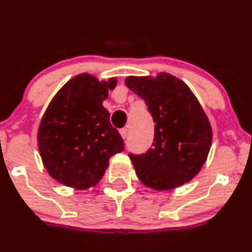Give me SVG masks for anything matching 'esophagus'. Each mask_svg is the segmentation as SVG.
Returning <instances> with one entry per match:
<instances>
[{"instance_id": "esophagus-1", "label": "esophagus", "mask_w": 252, "mask_h": 252, "mask_svg": "<svg viewBox=\"0 0 252 252\" xmlns=\"http://www.w3.org/2000/svg\"><path fill=\"white\" fill-rule=\"evenodd\" d=\"M119 133H121L122 138H123V139H126V138H128V135H129V130H128V128H123V129H121V131H119Z\"/></svg>"}]
</instances>
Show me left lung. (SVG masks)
I'll list each match as a JSON object with an SVG mask.
<instances>
[{
  "instance_id": "1",
  "label": "left lung",
  "mask_w": 252,
  "mask_h": 252,
  "mask_svg": "<svg viewBox=\"0 0 252 252\" xmlns=\"http://www.w3.org/2000/svg\"><path fill=\"white\" fill-rule=\"evenodd\" d=\"M126 85L146 102L155 124L152 147L129 154L141 183L169 190L190 182L204 166L212 142V128L189 86L168 73L128 77Z\"/></svg>"
}]
</instances>
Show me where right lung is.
<instances>
[{"mask_svg": "<svg viewBox=\"0 0 252 252\" xmlns=\"http://www.w3.org/2000/svg\"><path fill=\"white\" fill-rule=\"evenodd\" d=\"M117 79L100 81L83 73L61 88L48 105L37 131L40 156L47 173L67 187H95L111 156L124 150L102 106Z\"/></svg>", "mask_w": 252, "mask_h": 252, "instance_id": "add662e5", "label": "right lung"}]
</instances>
